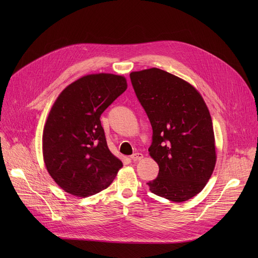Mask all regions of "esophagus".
<instances>
[{
    "instance_id": "1",
    "label": "esophagus",
    "mask_w": 258,
    "mask_h": 258,
    "mask_svg": "<svg viewBox=\"0 0 258 258\" xmlns=\"http://www.w3.org/2000/svg\"><path fill=\"white\" fill-rule=\"evenodd\" d=\"M142 158H143V155L140 154V153H135V154H133V155L131 156V159H132L133 161H139V160H141Z\"/></svg>"
}]
</instances>
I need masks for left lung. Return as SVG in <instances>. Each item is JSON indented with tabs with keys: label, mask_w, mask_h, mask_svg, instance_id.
Listing matches in <instances>:
<instances>
[{
	"label": "left lung",
	"mask_w": 258,
	"mask_h": 258,
	"mask_svg": "<svg viewBox=\"0 0 258 258\" xmlns=\"http://www.w3.org/2000/svg\"><path fill=\"white\" fill-rule=\"evenodd\" d=\"M153 127L151 157L159 165L150 190L171 202L191 199L215 166L212 120L200 93L185 80L152 68L130 74Z\"/></svg>",
	"instance_id": "8db88e82"
}]
</instances>
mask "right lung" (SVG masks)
Returning <instances> with one entry per match:
<instances>
[{
    "mask_svg": "<svg viewBox=\"0 0 258 258\" xmlns=\"http://www.w3.org/2000/svg\"><path fill=\"white\" fill-rule=\"evenodd\" d=\"M126 88L123 76L87 75L68 86L54 102L44 127L43 155L48 172L66 192L98 194L122 167L108 150L100 116Z\"/></svg>",
    "mask_w": 258,
    "mask_h": 258,
    "instance_id": "add662e5",
    "label": "right lung"
}]
</instances>
